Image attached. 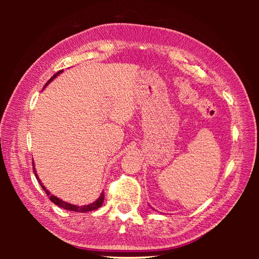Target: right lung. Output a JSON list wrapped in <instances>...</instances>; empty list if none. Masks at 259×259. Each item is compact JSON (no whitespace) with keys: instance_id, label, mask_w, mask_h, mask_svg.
I'll use <instances>...</instances> for the list:
<instances>
[{"instance_id":"1","label":"right lung","mask_w":259,"mask_h":259,"mask_svg":"<svg viewBox=\"0 0 259 259\" xmlns=\"http://www.w3.org/2000/svg\"><path fill=\"white\" fill-rule=\"evenodd\" d=\"M61 72H63V69H61V71H59V72H57V73L55 74V75L52 76V77L50 78V80L47 82V84H48V83H49L50 81L54 80V77H56V76L58 75V74H60ZM47 84H46V85H47ZM33 170H34L35 177H36V179H37V181H38V183H40V185L42 186L43 190H45L46 194H47L48 196H49V199H50V200L52 201V202H54L55 204L58 205V207H60V208H64V209H66V210H71V211H76V212H88V211H93V210H96V209H98V208L102 207V204H103V202H104V198H105L104 193H102V195L99 196V199H98L97 201H95L94 203H91V204H88V205H83V207H78V205H74V204H71V203L64 202L63 200L58 199V198H57V196H55V195H51V194H50V192L48 191V190H46V187L42 185L41 181H40V179H38V177H37L36 171H35V168H34V165H33Z\"/></svg>"}]
</instances>
